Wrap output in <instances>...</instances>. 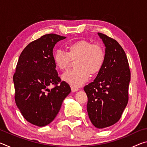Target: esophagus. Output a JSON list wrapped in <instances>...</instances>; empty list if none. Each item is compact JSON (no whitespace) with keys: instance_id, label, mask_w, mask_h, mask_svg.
I'll use <instances>...</instances> for the list:
<instances>
[{"instance_id":"esophagus-1","label":"esophagus","mask_w":147,"mask_h":147,"mask_svg":"<svg viewBox=\"0 0 147 147\" xmlns=\"http://www.w3.org/2000/svg\"><path fill=\"white\" fill-rule=\"evenodd\" d=\"M71 90H72V91L75 92V91H77L78 90V88H76V87H74V86H71Z\"/></svg>"}]
</instances>
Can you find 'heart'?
Returning <instances> with one entry per match:
<instances>
[{
	"mask_svg": "<svg viewBox=\"0 0 147 147\" xmlns=\"http://www.w3.org/2000/svg\"><path fill=\"white\" fill-rule=\"evenodd\" d=\"M106 53L100 44L80 39L69 44L67 52L58 50L54 54V61L57 67L61 71L66 70L71 62L76 59V69L67 71L62 75V79L73 86L82 85L91 76L96 75L102 69L104 63Z\"/></svg>",
	"mask_w": 147,
	"mask_h": 147,
	"instance_id": "1",
	"label": "heart"
}]
</instances>
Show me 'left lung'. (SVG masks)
<instances>
[{"label": "left lung", "mask_w": 147, "mask_h": 147, "mask_svg": "<svg viewBox=\"0 0 147 147\" xmlns=\"http://www.w3.org/2000/svg\"><path fill=\"white\" fill-rule=\"evenodd\" d=\"M106 47V58L93 82L84 87L88 96L89 119L99 129L113 125L120 119L128 102L130 70L123 49L115 39L98 33Z\"/></svg>", "instance_id": "1"}]
</instances>
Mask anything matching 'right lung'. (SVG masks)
<instances>
[{"mask_svg":"<svg viewBox=\"0 0 147 147\" xmlns=\"http://www.w3.org/2000/svg\"><path fill=\"white\" fill-rule=\"evenodd\" d=\"M65 38L54 34L44 35L30 43L19 58L13 77L15 101L24 118L34 125L51 123L71 91L58 76L53 59L54 46ZM51 85L54 88L49 90Z\"/></svg>","mask_w":147,"mask_h":147,"instance_id":"1","label":"right lung"}]
</instances>
